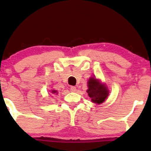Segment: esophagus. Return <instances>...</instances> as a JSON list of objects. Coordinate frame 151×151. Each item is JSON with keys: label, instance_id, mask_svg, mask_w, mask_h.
Segmentation results:
<instances>
[{"label": "esophagus", "instance_id": "obj_1", "mask_svg": "<svg viewBox=\"0 0 151 151\" xmlns=\"http://www.w3.org/2000/svg\"><path fill=\"white\" fill-rule=\"evenodd\" d=\"M70 90H71V91H72V92H75L76 91V87L72 86H71V87H70Z\"/></svg>", "mask_w": 151, "mask_h": 151}]
</instances>
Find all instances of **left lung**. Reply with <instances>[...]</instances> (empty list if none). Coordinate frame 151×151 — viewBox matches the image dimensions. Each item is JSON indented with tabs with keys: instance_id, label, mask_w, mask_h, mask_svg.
<instances>
[{
	"instance_id": "obj_1",
	"label": "left lung",
	"mask_w": 151,
	"mask_h": 151,
	"mask_svg": "<svg viewBox=\"0 0 151 151\" xmlns=\"http://www.w3.org/2000/svg\"><path fill=\"white\" fill-rule=\"evenodd\" d=\"M88 96L91 98V101L96 104H101L104 102L109 96L108 88L103 85L100 82L94 78H91L88 81Z\"/></svg>"
}]
</instances>
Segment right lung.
<instances>
[{
    "instance_id": "right-lung-1",
    "label": "right lung",
    "mask_w": 151,
    "mask_h": 151,
    "mask_svg": "<svg viewBox=\"0 0 151 151\" xmlns=\"http://www.w3.org/2000/svg\"><path fill=\"white\" fill-rule=\"evenodd\" d=\"M51 92H52V93H56L57 91H54V90H53L52 91H51Z\"/></svg>"
}]
</instances>
